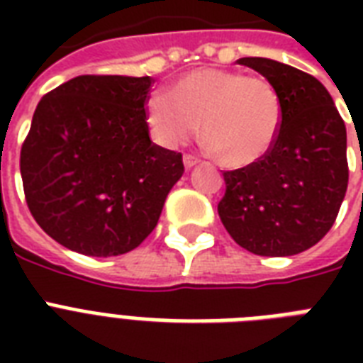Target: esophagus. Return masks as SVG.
<instances>
[{
	"label": "esophagus",
	"mask_w": 363,
	"mask_h": 363,
	"mask_svg": "<svg viewBox=\"0 0 363 363\" xmlns=\"http://www.w3.org/2000/svg\"><path fill=\"white\" fill-rule=\"evenodd\" d=\"M182 162H184V167H186V169H190V167H194V165L198 164L199 158L198 156H194V154H184Z\"/></svg>",
	"instance_id": "obj_1"
}]
</instances>
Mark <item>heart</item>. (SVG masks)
<instances>
[{
    "label": "heart",
    "instance_id": "heart-1",
    "mask_svg": "<svg viewBox=\"0 0 363 363\" xmlns=\"http://www.w3.org/2000/svg\"><path fill=\"white\" fill-rule=\"evenodd\" d=\"M147 115L154 135L167 147L186 143L201 121V135L215 158L228 167H245L273 147L282 105L264 77L201 67L182 75L173 94H152Z\"/></svg>",
    "mask_w": 363,
    "mask_h": 363
}]
</instances>
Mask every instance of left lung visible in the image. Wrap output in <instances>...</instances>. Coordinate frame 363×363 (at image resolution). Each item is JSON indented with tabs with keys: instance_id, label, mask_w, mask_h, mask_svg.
Here are the masks:
<instances>
[{
	"instance_id": "1",
	"label": "left lung",
	"mask_w": 363,
	"mask_h": 363,
	"mask_svg": "<svg viewBox=\"0 0 363 363\" xmlns=\"http://www.w3.org/2000/svg\"><path fill=\"white\" fill-rule=\"evenodd\" d=\"M277 88L282 121L269 152L224 171L218 215L233 241L259 256H292L320 241L349 184L347 128L324 84L269 58H241Z\"/></svg>"
}]
</instances>
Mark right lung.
Returning <instances> with one entry per match:
<instances>
[{
	"label": "right lung",
	"instance_id": "obj_1",
	"mask_svg": "<svg viewBox=\"0 0 363 363\" xmlns=\"http://www.w3.org/2000/svg\"><path fill=\"white\" fill-rule=\"evenodd\" d=\"M150 77L81 75L37 105L20 150L26 203L45 232L86 256H118L158 224L184 173L182 154L150 141Z\"/></svg>",
	"mask_w": 363,
	"mask_h": 363
}]
</instances>
